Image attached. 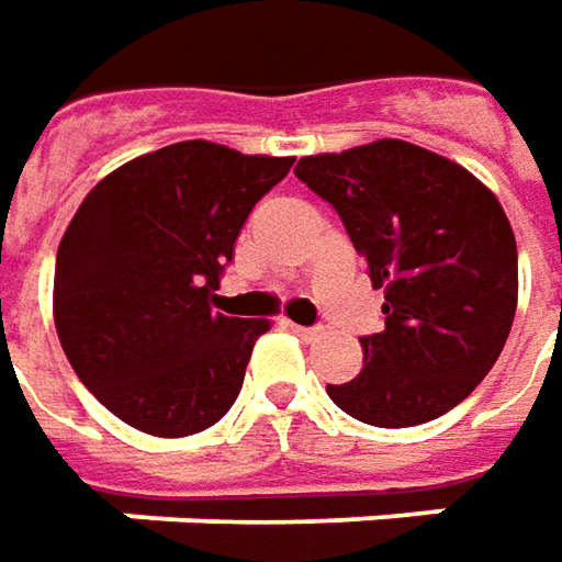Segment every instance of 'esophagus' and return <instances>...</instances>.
Instances as JSON below:
<instances>
[{
  "label": "esophagus",
  "mask_w": 562,
  "mask_h": 562,
  "mask_svg": "<svg viewBox=\"0 0 562 562\" xmlns=\"http://www.w3.org/2000/svg\"><path fill=\"white\" fill-rule=\"evenodd\" d=\"M285 329H292V333L304 341H317L319 336H323V329H319V326H299V323H289V319H285Z\"/></svg>",
  "instance_id": "obj_1"
}]
</instances>
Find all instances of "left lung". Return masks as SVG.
Listing matches in <instances>:
<instances>
[{
  "mask_svg": "<svg viewBox=\"0 0 562 562\" xmlns=\"http://www.w3.org/2000/svg\"><path fill=\"white\" fill-rule=\"evenodd\" d=\"M295 177L339 211L385 289V329L360 339L363 370L329 397L379 429L448 414L488 376L516 314V236L497 195L404 139L307 155Z\"/></svg>",
  "mask_w": 562,
  "mask_h": 562,
  "instance_id": "8db88e82",
  "label": "left lung"
}]
</instances>
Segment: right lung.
Segmentation results:
<instances>
[{
  "mask_svg": "<svg viewBox=\"0 0 562 562\" xmlns=\"http://www.w3.org/2000/svg\"><path fill=\"white\" fill-rule=\"evenodd\" d=\"M295 158L186 139L111 170L68 223L52 314L74 373L126 426L195 436L239 395L270 319L211 307L245 217Z\"/></svg>",
  "mask_w": 562,
  "mask_h": 562,
  "instance_id": "right-lung-1",
  "label": "right lung"
}]
</instances>
